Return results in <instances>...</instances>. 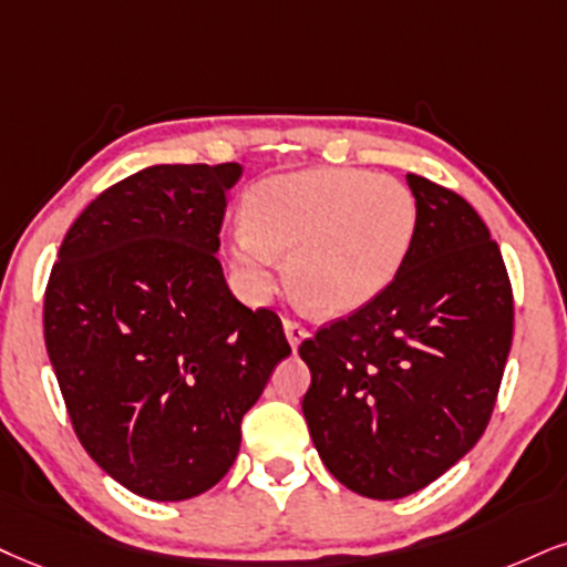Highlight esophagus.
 Returning <instances> with one entry per match:
<instances>
[{
	"instance_id": "34e87169",
	"label": "esophagus",
	"mask_w": 567,
	"mask_h": 567,
	"mask_svg": "<svg viewBox=\"0 0 567 567\" xmlns=\"http://www.w3.org/2000/svg\"><path fill=\"white\" fill-rule=\"evenodd\" d=\"M284 333H286V339H289L291 349H297L299 344H302V339H307V328L299 323V320H291V318L284 320Z\"/></svg>"
}]
</instances>
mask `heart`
<instances>
[{"instance_id":"b5f03b06","label":"heart","mask_w":567,"mask_h":567,"mask_svg":"<svg viewBox=\"0 0 567 567\" xmlns=\"http://www.w3.org/2000/svg\"><path fill=\"white\" fill-rule=\"evenodd\" d=\"M234 262L255 297L272 289L289 255L291 295L339 318L373 302L400 276L417 234V202L402 181L354 167H312L262 181L244 205Z\"/></svg>"}]
</instances>
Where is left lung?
<instances>
[{
  "mask_svg": "<svg viewBox=\"0 0 567 567\" xmlns=\"http://www.w3.org/2000/svg\"><path fill=\"white\" fill-rule=\"evenodd\" d=\"M408 184L417 234L400 276L299 347L312 444L370 499L408 497L476 446L513 344V286L486 223L450 188Z\"/></svg>",
  "mask_w": 567,
  "mask_h": 567,
  "instance_id": "8db88e82",
  "label": "left lung"
}]
</instances>
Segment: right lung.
<instances>
[{
    "label": "right lung",
    "instance_id": "obj_1",
    "mask_svg": "<svg viewBox=\"0 0 567 567\" xmlns=\"http://www.w3.org/2000/svg\"><path fill=\"white\" fill-rule=\"evenodd\" d=\"M241 165H152L104 188L62 239L44 341L83 450L138 497L181 502L234 465L241 417L291 347L218 262Z\"/></svg>",
    "mask_w": 567,
    "mask_h": 567
}]
</instances>
